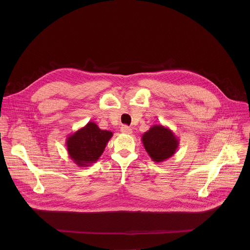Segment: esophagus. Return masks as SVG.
<instances>
[{
	"label": "esophagus",
	"instance_id": "34e87169",
	"mask_svg": "<svg viewBox=\"0 0 250 250\" xmlns=\"http://www.w3.org/2000/svg\"><path fill=\"white\" fill-rule=\"evenodd\" d=\"M121 131H122L123 133L130 134V133L132 132V129H131V127H129V126H127V125H123V126L121 127Z\"/></svg>",
	"mask_w": 250,
	"mask_h": 250
}]
</instances>
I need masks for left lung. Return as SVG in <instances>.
Returning a JSON list of instances; mask_svg holds the SVG:
<instances>
[{"instance_id": "8db88e82", "label": "left lung", "mask_w": 250, "mask_h": 250, "mask_svg": "<svg viewBox=\"0 0 250 250\" xmlns=\"http://www.w3.org/2000/svg\"><path fill=\"white\" fill-rule=\"evenodd\" d=\"M141 141L150 158L160 163L172 157L179 146V139L174 132L162 125H154L142 134Z\"/></svg>"}]
</instances>
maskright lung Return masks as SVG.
<instances>
[{"instance_id":"add662e5","label":"right lung","mask_w":250,"mask_h":250,"mask_svg":"<svg viewBox=\"0 0 250 250\" xmlns=\"http://www.w3.org/2000/svg\"><path fill=\"white\" fill-rule=\"evenodd\" d=\"M113 132L101 129L94 122H89L66 139L69 157L79 167H88L103 154Z\"/></svg>"}]
</instances>
